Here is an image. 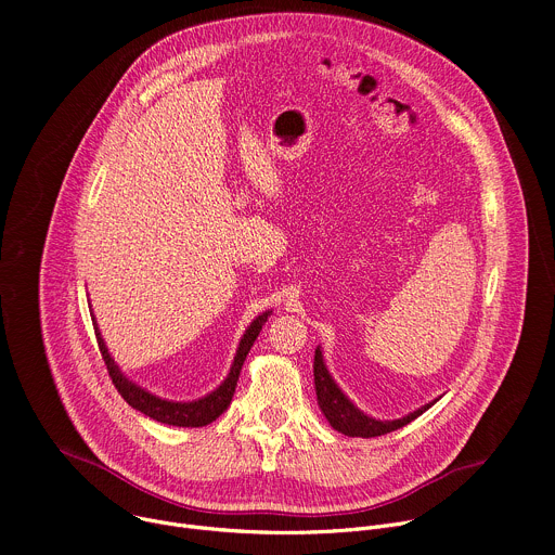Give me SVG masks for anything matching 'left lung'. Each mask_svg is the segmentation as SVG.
Segmentation results:
<instances>
[{"instance_id": "left-lung-1", "label": "left lung", "mask_w": 555, "mask_h": 555, "mask_svg": "<svg viewBox=\"0 0 555 555\" xmlns=\"http://www.w3.org/2000/svg\"><path fill=\"white\" fill-rule=\"evenodd\" d=\"M313 384H315V398H319V406H321L323 415L327 417V422L332 424L334 430H338L347 437L369 439V437H379V435L392 433V430H398V428L411 424L413 420H417L422 413H426L437 402L435 400V402L417 409L415 413H411L402 420H392V422L373 420L347 400V395L338 388V384L330 375V371L323 362V351L321 349H315V356H313Z\"/></svg>"}]
</instances>
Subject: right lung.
<instances>
[{
  "mask_svg": "<svg viewBox=\"0 0 555 555\" xmlns=\"http://www.w3.org/2000/svg\"><path fill=\"white\" fill-rule=\"evenodd\" d=\"M270 311L261 313L259 319L253 321V325L246 330L242 343H240V349H236V356H234V362L230 366V373L228 377L223 379V384L212 390L210 395H206V398L197 400V402H169V400H163V398H155V395H151L149 390L135 386L133 382H129L120 369L116 366V362L112 360V356L107 353V347L101 338V332L99 327L96 330V340H99V349H101V356L105 360V366H107V373L114 382V386L118 388V392L122 395V400L144 413L146 417L155 420V422H163V424H169V426H182V428H199V426H206L210 422H215L232 402V395H234V388H236V379H240V373H242V366L246 362V356L250 351V347L255 345L263 323L268 321Z\"/></svg>",
  "mask_w": 555,
  "mask_h": 555,
  "instance_id": "right-lung-1",
  "label": "right lung"
}]
</instances>
